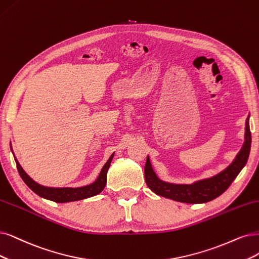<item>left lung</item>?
I'll list each match as a JSON object with an SVG mask.
<instances>
[{
    "label": "left lung",
    "instance_id": "left-lung-1",
    "mask_svg": "<svg viewBox=\"0 0 259 259\" xmlns=\"http://www.w3.org/2000/svg\"><path fill=\"white\" fill-rule=\"evenodd\" d=\"M251 131L248 124V117L245 122V141L244 144L239 151L233 163L221 173L206 179L198 181L193 185H171L161 181L155 174L151 167L149 158L146 159V164L144 167L145 180L148 188L160 196L177 200L181 203L188 204H199L210 202L223 192L232 185L235 178L240 173V170L245 165L248 159L251 149Z\"/></svg>",
    "mask_w": 259,
    "mask_h": 259
}]
</instances>
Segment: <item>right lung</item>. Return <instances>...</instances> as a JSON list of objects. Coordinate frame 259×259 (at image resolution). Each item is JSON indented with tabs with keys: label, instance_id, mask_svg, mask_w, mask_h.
<instances>
[{
	"label": "right lung",
	"instance_id": "right-lung-1",
	"mask_svg": "<svg viewBox=\"0 0 259 259\" xmlns=\"http://www.w3.org/2000/svg\"><path fill=\"white\" fill-rule=\"evenodd\" d=\"M113 156L114 154L110 157L107 163L104 164V166L100 171L98 179L96 180L94 184L86 187H82V188H76V189H71V188L54 189V188H46L38 185L34 180H32L27 176V174L22 169V167L20 166V164H19V162L17 161L16 158H15V161H16L19 174H20L21 178L23 179L26 186L30 188L33 192H35L37 195H39L44 198L53 200L55 203H67V202H73V200H80L88 197H92L101 192L105 187V184H107V173L110 167Z\"/></svg>",
	"mask_w": 259,
	"mask_h": 259
}]
</instances>
